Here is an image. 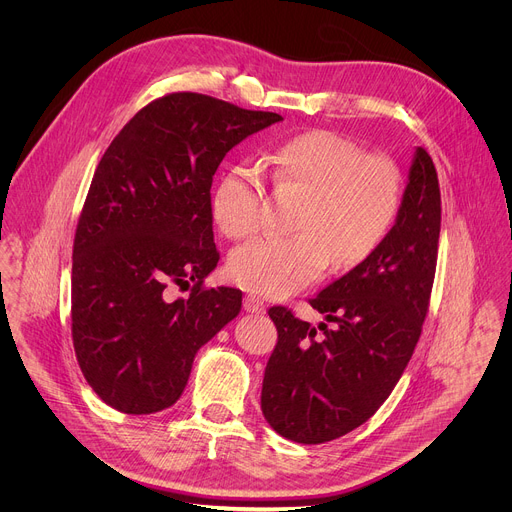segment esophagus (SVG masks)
Listing matches in <instances>:
<instances>
[{
	"label": "esophagus",
	"mask_w": 512,
	"mask_h": 512,
	"mask_svg": "<svg viewBox=\"0 0 512 512\" xmlns=\"http://www.w3.org/2000/svg\"><path fill=\"white\" fill-rule=\"evenodd\" d=\"M243 308H245V312H249V314H263V312H265L263 302H261L259 298H255V296H245Z\"/></svg>",
	"instance_id": "34e87169"
}]
</instances>
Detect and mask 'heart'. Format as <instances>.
I'll list each match as a JSON object with an SVG mask.
<instances>
[{"label": "heart", "mask_w": 512, "mask_h": 512, "mask_svg": "<svg viewBox=\"0 0 512 512\" xmlns=\"http://www.w3.org/2000/svg\"><path fill=\"white\" fill-rule=\"evenodd\" d=\"M277 188L302 192L291 237H263L239 247L229 275L267 298H285L336 269L362 263L383 243L401 204V176L383 156H367L334 131L314 129L285 139L269 154ZM212 216L227 237L247 239L263 223V184L249 164L231 166L216 182Z\"/></svg>", "instance_id": "heart-1"}]
</instances>
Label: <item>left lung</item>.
I'll return each mask as SVG.
<instances>
[{"instance_id":"left-lung-1","label":"left lung","mask_w":512,"mask_h":512,"mask_svg":"<svg viewBox=\"0 0 512 512\" xmlns=\"http://www.w3.org/2000/svg\"><path fill=\"white\" fill-rule=\"evenodd\" d=\"M440 225L435 166L415 148L393 229L371 257L310 300L326 322L310 326L281 306L269 310L277 346L265 367L261 411L285 440H336L387 401L421 334Z\"/></svg>"}]
</instances>
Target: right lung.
Instances as JSON below:
<instances>
[{
  "instance_id": "add662e5",
  "label": "right lung",
  "mask_w": 512,
  "mask_h": 512,
  "mask_svg": "<svg viewBox=\"0 0 512 512\" xmlns=\"http://www.w3.org/2000/svg\"><path fill=\"white\" fill-rule=\"evenodd\" d=\"M281 119L172 93L111 141L72 249V342L109 407L129 415L172 407L196 352L239 316L241 289L202 287L218 263L212 176L235 145ZM174 282L195 283L186 301L165 298Z\"/></svg>"
}]
</instances>
